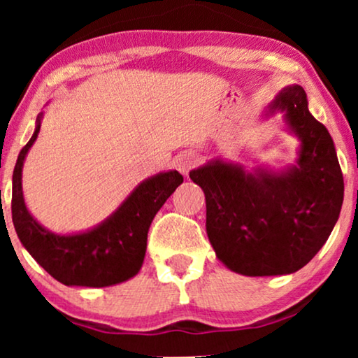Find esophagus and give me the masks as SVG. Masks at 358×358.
<instances>
[{"label": "esophagus", "instance_id": "1", "mask_svg": "<svg viewBox=\"0 0 358 358\" xmlns=\"http://www.w3.org/2000/svg\"><path fill=\"white\" fill-rule=\"evenodd\" d=\"M195 164H197V158H195V156L190 155V153L180 155L179 158L176 159V169H178L179 173L184 174V176H187L189 171L195 168Z\"/></svg>", "mask_w": 358, "mask_h": 358}]
</instances>
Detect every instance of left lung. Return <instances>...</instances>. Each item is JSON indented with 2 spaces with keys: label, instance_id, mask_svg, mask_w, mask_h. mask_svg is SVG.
<instances>
[{
  "label": "left lung",
  "instance_id": "obj_1",
  "mask_svg": "<svg viewBox=\"0 0 358 358\" xmlns=\"http://www.w3.org/2000/svg\"><path fill=\"white\" fill-rule=\"evenodd\" d=\"M300 140L296 164L283 171L212 159L190 171L207 202V234L229 271L249 277L283 275L305 267L327 241L344 200L334 141L308 110L306 92L293 85L267 107Z\"/></svg>",
  "mask_w": 358,
  "mask_h": 358
}]
</instances>
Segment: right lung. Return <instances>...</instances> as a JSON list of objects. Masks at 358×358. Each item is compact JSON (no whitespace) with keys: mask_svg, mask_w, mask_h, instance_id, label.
I'll return each instance as SVG.
<instances>
[{"mask_svg":"<svg viewBox=\"0 0 358 358\" xmlns=\"http://www.w3.org/2000/svg\"><path fill=\"white\" fill-rule=\"evenodd\" d=\"M41 119L42 114L13 173V223L22 246L38 266L68 287H109L135 277L145 259L150 224L184 178L178 171H168L145 179L109 218L85 233L48 231L29 213L22 195L24 159L41 130Z\"/></svg>","mask_w":358,"mask_h":358,"instance_id":"right-lung-1","label":"right lung"}]
</instances>
